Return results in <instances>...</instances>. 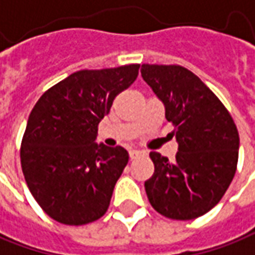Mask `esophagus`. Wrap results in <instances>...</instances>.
Wrapping results in <instances>:
<instances>
[{"instance_id":"1","label":"esophagus","mask_w":255,"mask_h":255,"mask_svg":"<svg viewBox=\"0 0 255 255\" xmlns=\"http://www.w3.org/2000/svg\"><path fill=\"white\" fill-rule=\"evenodd\" d=\"M141 155H145V152H142V150H129V157L131 159H135V157H138V156H141Z\"/></svg>"}]
</instances>
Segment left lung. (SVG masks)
<instances>
[{
  "instance_id": "obj_1",
  "label": "left lung",
  "mask_w": 255,
  "mask_h": 255,
  "mask_svg": "<svg viewBox=\"0 0 255 255\" xmlns=\"http://www.w3.org/2000/svg\"><path fill=\"white\" fill-rule=\"evenodd\" d=\"M141 75L163 102L178 152L169 160L150 152L155 171L145 181L153 209L169 219L191 221L222 200L235 177L239 131L228 109L190 69L142 64Z\"/></svg>"
}]
</instances>
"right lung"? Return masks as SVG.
Listing matches in <instances>:
<instances>
[{
    "instance_id": "add662e5",
    "label": "right lung",
    "mask_w": 255,
    "mask_h": 255,
    "mask_svg": "<svg viewBox=\"0 0 255 255\" xmlns=\"http://www.w3.org/2000/svg\"><path fill=\"white\" fill-rule=\"evenodd\" d=\"M139 67L77 71L32 109L20 143L22 171L33 198L57 222L81 226L109 209L128 152L95 139L100 120L134 84Z\"/></svg>"
}]
</instances>
